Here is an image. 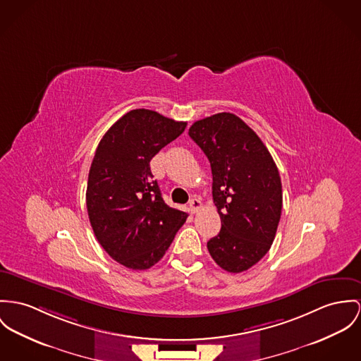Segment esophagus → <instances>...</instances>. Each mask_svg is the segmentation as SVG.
Instances as JSON below:
<instances>
[{"mask_svg": "<svg viewBox=\"0 0 361 361\" xmlns=\"http://www.w3.org/2000/svg\"><path fill=\"white\" fill-rule=\"evenodd\" d=\"M199 209H202V203H200V200L199 199H191L190 200V210H191V213H196Z\"/></svg>", "mask_w": 361, "mask_h": 361, "instance_id": "esophagus-1", "label": "esophagus"}]
</instances>
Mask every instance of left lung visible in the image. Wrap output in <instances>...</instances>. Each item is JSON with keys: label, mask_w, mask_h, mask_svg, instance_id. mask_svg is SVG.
Masks as SVG:
<instances>
[{"label": "left lung", "mask_w": 361, "mask_h": 361, "mask_svg": "<svg viewBox=\"0 0 361 361\" xmlns=\"http://www.w3.org/2000/svg\"><path fill=\"white\" fill-rule=\"evenodd\" d=\"M190 137L207 157L221 231L207 242L231 274L247 271L271 249L281 216V181L268 148L239 116L220 112L196 121Z\"/></svg>", "instance_id": "obj_1"}]
</instances>
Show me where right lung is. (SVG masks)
Masks as SVG:
<instances>
[{
    "instance_id": "right-lung-1",
    "label": "right lung",
    "mask_w": 361,
    "mask_h": 361,
    "mask_svg": "<svg viewBox=\"0 0 361 361\" xmlns=\"http://www.w3.org/2000/svg\"><path fill=\"white\" fill-rule=\"evenodd\" d=\"M185 126L157 111L132 110L97 145L86 188L89 221L102 247L129 269L155 265L188 217L164 202L149 167Z\"/></svg>"
}]
</instances>
